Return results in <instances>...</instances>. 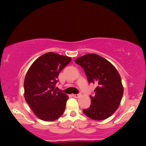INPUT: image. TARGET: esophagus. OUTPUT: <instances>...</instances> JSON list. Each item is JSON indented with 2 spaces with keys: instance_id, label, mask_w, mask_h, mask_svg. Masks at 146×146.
I'll return each mask as SVG.
<instances>
[{
  "instance_id": "1",
  "label": "esophagus",
  "mask_w": 146,
  "mask_h": 146,
  "mask_svg": "<svg viewBox=\"0 0 146 146\" xmlns=\"http://www.w3.org/2000/svg\"><path fill=\"white\" fill-rule=\"evenodd\" d=\"M73 96L74 97V98H78L80 96V94H73Z\"/></svg>"
}]
</instances>
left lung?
<instances>
[{
	"instance_id": "8db88e82",
	"label": "left lung",
	"mask_w": 146,
	"mask_h": 146,
	"mask_svg": "<svg viewBox=\"0 0 146 146\" xmlns=\"http://www.w3.org/2000/svg\"><path fill=\"white\" fill-rule=\"evenodd\" d=\"M75 62L81 66L89 83L97 85L91 104L83 112L87 117L101 121L111 116L121 103L123 94L121 79L110 62L95 53L80 57Z\"/></svg>"
}]
</instances>
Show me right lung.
Wrapping results in <instances>:
<instances>
[{
    "label": "right lung",
    "instance_id": "obj_1",
    "mask_svg": "<svg viewBox=\"0 0 146 146\" xmlns=\"http://www.w3.org/2000/svg\"><path fill=\"white\" fill-rule=\"evenodd\" d=\"M71 58L56 53H44L33 62L24 81L25 99L35 115L46 121L56 120L65 110L68 97L55 90L60 71Z\"/></svg>",
    "mask_w": 146,
    "mask_h": 146
}]
</instances>
